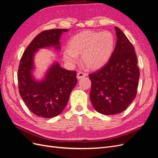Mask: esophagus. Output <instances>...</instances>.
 I'll list each match as a JSON object with an SVG mask.
<instances>
[{
    "label": "esophagus",
    "instance_id": "esophagus-1",
    "mask_svg": "<svg viewBox=\"0 0 158 158\" xmlns=\"http://www.w3.org/2000/svg\"><path fill=\"white\" fill-rule=\"evenodd\" d=\"M85 76H86V74H85L84 73H82V72H79V73L77 74V76H76V77H77V78L79 80V79H81L82 78L85 77Z\"/></svg>",
    "mask_w": 158,
    "mask_h": 158
}]
</instances>
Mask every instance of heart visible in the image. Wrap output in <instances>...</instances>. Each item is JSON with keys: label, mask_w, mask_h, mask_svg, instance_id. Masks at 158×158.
Masks as SVG:
<instances>
[{"label": "heart", "mask_w": 158, "mask_h": 158, "mask_svg": "<svg viewBox=\"0 0 158 158\" xmlns=\"http://www.w3.org/2000/svg\"><path fill=\"white\" fill-rule=\"evenodd\" d=\"M115 46V39L109 31H85L76 35L69 42V48L63 52L64 60L73 66L79 61L78 55L88 67L102 68L111 58Z\"/></svg>", "instance_id": "1"}]
</instances>
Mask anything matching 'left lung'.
I'll use <instances>...</instances> for the list:
<instances>
[{
  "instance_id": "1",
  "label": "left lung",
  "mask_w": 158,
  "mask_h": 158,
  "mask_svg": "<svg viewBox=\"0 0 158 158\" xmlns=\"http://www.w3.org/2000/svg\"><path fill=\"white\" fill-rule=\"evenodd\" d=\"M117 43L112 56L102 67L89 75L92 82L89 98L99 113H120L130 106L137 93L140 71L131 43L114 27Z\"/></svg>"
}]
</instances>
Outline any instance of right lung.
Returning a JSON list of instances; mask_svg holds the SVG:
<instances>
[{"label": "right lung", "instance_id": "obj_1", "mask_svg": "<svg viewBox=\"0 0 158 158\" xmlns=\"http://www.w3.org/2000/svg\"><path fill=\"white\" fill-rule=\"evenodd\" d=\"M68 31L52 29L42 31L27 46L21 58L18 72L19 92L27 108L38 117L50 118L60 114L77 84L76 72L62 68L56 60L41 79H36L33 74L34 57L38 51L51 47L60 51V37Z\"/></svg>", "mask_w": 158, "mask_h": 158}]
</instances>
